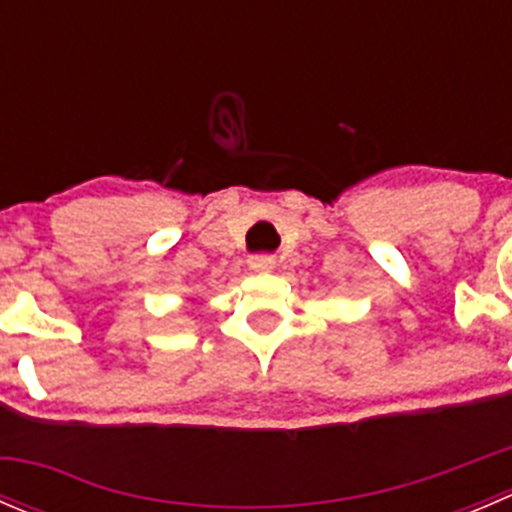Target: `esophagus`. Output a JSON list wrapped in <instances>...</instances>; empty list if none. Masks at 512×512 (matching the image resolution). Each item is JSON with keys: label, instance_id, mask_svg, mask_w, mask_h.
I'll return each mask as SVG.
<instances>
[{"label": "esophagus", "instance_id": "34e87169", "mask_svg": "<svg viewBox=\"0 0 512 512\" xmlns=\"http://www.w3.org/2000/svg\"><path fill=\"white\" fill-rule=\"evenodd\" d=\"M250 267L255 272H272V270H275V257H272V255H255V257H250Z\"/></svg>", "mask_w": 512, "mask_h": 512}]
</instances>
